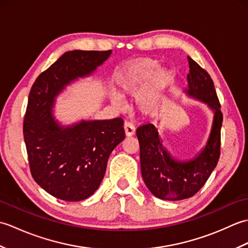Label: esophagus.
<instances>
[{"label": "esophagus", "mask_w": 248, "mask_h": 248, "mask_svg": "<svg viewBox=\"0 0 248 248\" xmlns=\"http://www.w3.org/2000/svg\"><path fill=\"white\" fill-rule=\"evenodd\" d=\"M124 133L127 136H132L135 133V127L132 123H130V121H124Z\"/></svg>", "instance_id": "1"}]
</instances>
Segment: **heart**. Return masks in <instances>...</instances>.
<instances>
[{
  "label": "heart",
  "mask_w": 248,
  "mask_h": 248,
  "mask_svg": "<svg viewBox=\"0 0 248 248\" xmlns=\"http://www.w3.org/2000/svg\"><path fill=\"white\" fill-rule=\"evenodd\" d=\"M170 73L160 69L159 62L145 59L124 68L117 78V86L121 94H133L136 108L143 114L154 115L159 108L162 93L170 81ZM117 93H109V101L115 108L124 105V99Z\"/></svg>",
  "instance_id": "heart-1"
}]
</instances>
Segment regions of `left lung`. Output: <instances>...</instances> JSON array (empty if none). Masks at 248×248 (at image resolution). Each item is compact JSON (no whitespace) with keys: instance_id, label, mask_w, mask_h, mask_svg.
Segmentation results:
<instances>
[{"instance_id":"1","label":"left lung","mask_w":248,"mask_h":248,"mask_svg":"<svg viewBox=\"0 0 248 248\" xmlns=\"http://www.w3.org/2000/svg\"><path fill=\"white\" fill-rule=\"evenodd\" d=\"M187 60L189 73L184 93L189 98L205 103L213 112L207 144L192 159L181 161L165 148L154 124H144L136 130L144 182L155 197L164 200H181L194 196L207 182L219 159L223 114L214 84L207 71L191 57Z\"/></svg>"}]
</instances>
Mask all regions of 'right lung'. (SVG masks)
Here are the masks:
<instances>
[{
	"label": "right lung",
	"mask_w": 248,
	"mask_h": 248,
	"mask_svg": "<svg viewBox=\"0 0 248 248\" xmlns=\"http://www.w3.org/2000/svg\"><path fill=\"white\" fill-rule=\"evenodd\" d=\"M112 51H68L36 78L31 88L23 135L34 180L54 196L80 202L97 191L115 147L124 140V120L55 119L56 98L107 61Z\"/></svg>",
	"instance_id": "add662e5"
}]
</instances>
